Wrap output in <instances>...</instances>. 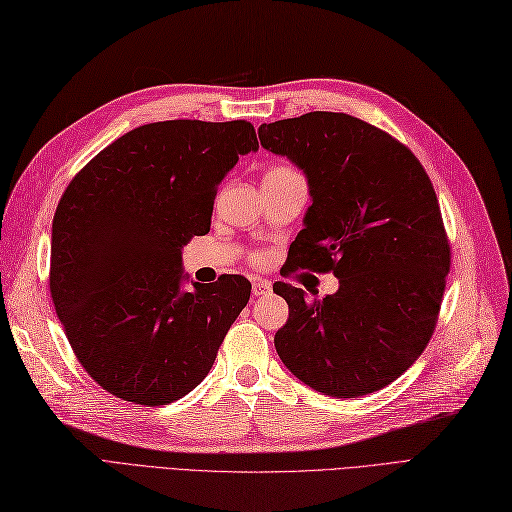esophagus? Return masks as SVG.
<instances>
[{
	"label": "esophagus",
	"mask_w": 512,
	"mask_h": 512,
	"mask_svg": "<svg viewBox=\"0 0 512 512\" xmlns=\"http://www.w3.org/2000/svg\"><path fill=\"white\" fill-rule=\"evenodd\" d=\"M252 291H254V297H265L271 293V282L269 280H260L256 278L252 282Z\"/></svg>",
	"instance_id": "34e87169"
}]
</instances>
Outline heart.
<instances>
[{
    "label": "heart",
    "mask_w": 512,
    "mask_h": 512,
    "mask_svg": "<svg viewBox=\"0 0 512 512\" xmlns=\"http://www.w3.org/2000/svg\"><path fill=\"white\" fill-rule=\"evenodd\" d=\"M284 171H293V169H289V167H273L269 173H284Z\"/></svg>",
    "instance_id": "1"
}]
</instances>
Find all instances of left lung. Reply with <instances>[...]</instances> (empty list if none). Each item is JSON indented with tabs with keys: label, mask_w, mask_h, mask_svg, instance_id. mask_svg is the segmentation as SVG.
<instances>
[{
	"label": "left lung",
	"mask_w": 512,
	"mask_h": 512,
	"mask_svg": "<svg viewBox=\"0 0 512 512\" xmlns=\"http://www.w3.org/2000/svg\"><path fill=\"white\" fill-rule=\"evenodd\" d=\"M258 139L306 173L313 197L291 243L293 269L339 278V291L313 302L273 284L289 304L278 356L323 395L380 391L426 350L450 273L428 173L406 145L345 112L263 123Z\"/></svg>",
	"instance_id": "8db88e82"
}]
</instances>
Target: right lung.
I'll return each instance as SVG.
<instances>
[{
  "label": "right lung",
  "mask_w": 512,
  "mask_h": 512,
  "mask_svg": "<svg viewBox=\"0 0 512 512\" xmlns=\"http://www.w3.org/2000/svg\"><path fill=\"white\" fill-rule=\"evenodd\" d=\"M256 149L249 121H158L119 136L69 182L49 291L104 391L162 406L208 376L252 284L228 276L182 291V247L210 230L219 182Z\"/></svg>",
  "instance_id": "1"
}]
</instances>
